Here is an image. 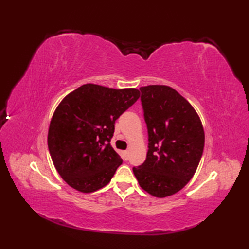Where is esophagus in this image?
<instances>
[{
	"label": "esophagus",
	"mask_w": 249,
	"mask_h": 249,
	"mask_svg": "<svg viewBox=\"0 0 249 249\" xmlns=\"http://www.w3.org/2000/svg\"><path fill=\"white\" fill-rule=\"evenodd\" d=\"M128 157H129V152H128V151H124V152H123V158H124V160H128Z\"/></svg>",
	"instance_id": "obj_1"
}]
</instances>
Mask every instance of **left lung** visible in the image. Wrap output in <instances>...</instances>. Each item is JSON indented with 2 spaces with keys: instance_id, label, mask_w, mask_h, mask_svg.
Instances as JSON below:
<instances>
[{
  "instance_id": "1",
  "label": "left lung",
  "mask_w": 249,
  "mask_h": 249,
  "mask_svg": "<svg viewBox=\"0 0 249 249\" xmlns=\"http://www.w3.org/2000/svg\"><path fill=\"white\" fill-rule=\"evenodd\" d=\"M149 135L146 160L133 171L140 186L154 197L179 192L193 178L204 147V130L195 109L167 86L140 88Z\"/></svg>"
}]
</instances>
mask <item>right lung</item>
I'll return each mask as SVG.
<instances>
[{
  "label": "right lung",
  "instance_id": "add662e5",
  "mask_svg": "<svg viewBox=\"0 0 249 249\" xmlns=\"http://www.w3.org/2000/svg\"><path fill=\"white\" fill-rule=\"evenodd\" d=\"M140 96L137 89L84 84L57 106L48 133V149L64 181L93 193L110 181L123 160L111 146L115 121Z\"/></svg>",
  "mask_w": 249,
  "mask_h": 249
}]
</instances>
